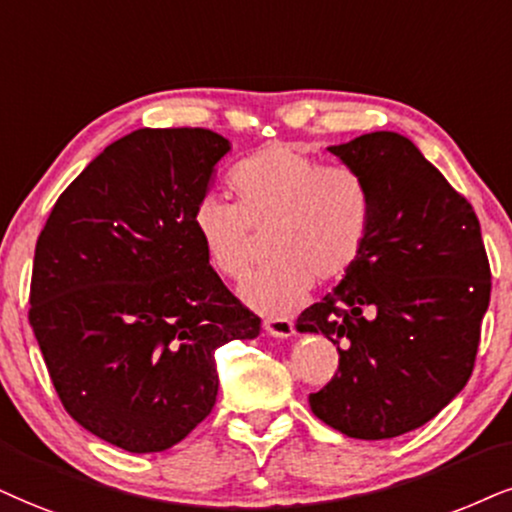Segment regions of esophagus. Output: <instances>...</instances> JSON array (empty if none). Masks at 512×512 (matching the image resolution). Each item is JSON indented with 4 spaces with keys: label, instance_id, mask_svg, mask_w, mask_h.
<instances>
[{
    "label": "esophagus",
    "instance_id": "34e87169",
    "mask_svg": "<svg viewBox=\"0 0 512 512\" xmlns=\"http://www.w3.org/2000/svg\"><path fill=\"white\" fill-rule=\"evenodd\" d=\"M263 327H266V332L273 334V337L287 339L294 334V323L287 318H268L266 323H263Z\"/></svg>",
    "mask_w": 512,
    "mask_h": 512
}]
</instances>
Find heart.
<instances>
[{
  "label": "heart",
  "mask_w": 512,
  "mask_h": 512,
  "mask_svg": "<svg viewBox=\"0 0 512 512\" xmlns=\"http://www.w3.org/2000/svg\"><path fill=\"white\" fill-rule=\"evenodd\" d=\"M237 204L206 197L192 227L208 266L230 282L254 268L251 232H268L273 263L244 287V301L261 313H285L313 280L337 282L356 266L370 230V201L349 170L325 166L273 144L239 161L230 175Z\"/></svg>",
  "instance_id": "obj_1"
}]
</instances>
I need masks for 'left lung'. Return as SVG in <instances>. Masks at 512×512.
<instances>
[{"mask_svg": "<svg viewBox=\"0 0 512 512\" xmlns=\"http://www.w3.org/2000/svg\"><path fill=\"white\" fill-rule=\"evenodd\" d=\"M361 180L370 230L344 280L296 320L337 344L332 382L308 396L325 425L391 439L430 422L475 368L491 270L463 194L399 132L327 147Z\"/></svg>", "mask_w": 512, "mask_h": 512, "instance_id": "1", "label": "left lung"}]
</instances>
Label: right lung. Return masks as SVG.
<instances>
[{
	"label": "right lung",
	"instance_id": "1",
	"mask_svg": "<svg viewBox=\"0 0 512 512\" xmlns=\"http://www.w3.org/2000/svg\"><path fill=\"white\" fill-rule=\"evenodd\" d=\"M230 151L204 128H142L63 189L37 237L30 327L68 415L130 453L211 413L216 349L261 318L208 266L192 216Z\"/></svg>",
	"mask_w": 512,
	"mask_h": 512
}]
</instances>
